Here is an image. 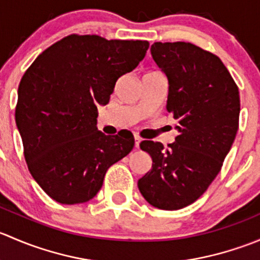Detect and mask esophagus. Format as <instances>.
Returning a JSON list of instances; mask_svg holds the SVG:
<instances>
[{
	"instance_id": "1",
	"label": "esophagus",
	"mask_w": 260,
	"mask_h": 260,
	"mask_svg": "<svg viewBox=\"0 0 260 260\" xmlns=\"http://www.w3.org/2000/svg\"><path fill=\"white\" fill-rule=\"evenodd\" d=\"M140 143H141V138L138 137V136H135V147L136 148H138V147H140Z\"/></svg>"
}]
</instances>
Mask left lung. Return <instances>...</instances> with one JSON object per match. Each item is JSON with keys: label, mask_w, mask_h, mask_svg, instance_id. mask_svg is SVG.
Segmentation results:
<instances>
[{"label": "left lung", "mask_w": 260, "mask_h": 260, "mask_svg": "<svg viewBox=\"0 0 260 260\" xmlns=\"http://www.w3.org/2000/svg\"><path fill=\"white\" fill-rule=\"evenodd\" d=\"M151 55L169 81L166 109L179 135L165 149L141 142L152 169L138 180L145 200L179 210L198 200L220 172L239 124V90L216 55L190 43H154Z\"/></svg>", "instance_id": "obj_1"}]
</instances>
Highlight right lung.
Listing matches in <instances>:
<instances>
[{
    "instance_id": "add662e5",
    "label": "right lung",
    "mask_w": 260,
    "mask_h": 260,
    "mask_svg": "<svg viewBox=\"0 0 260 260\" xmlns=\"http://www.w3.org/2000/svg\"><path fill=\"white\" fill-rule=\"evenodd\" d=\"M148 41L70 35L39 55L17 90L15 112L34 180L60 204L91 200L112 165L132 151L131 132L98 131V106L146 56Z\"/></svg>"
}]
</instances>
